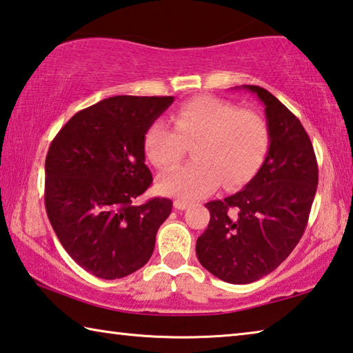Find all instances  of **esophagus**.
I'll return each mask as SVG.
<instances>
[{
    "mask_svg": "<svg viewBox=\"0 0 353 353\" xmlns=\"http://www.w3.org/2000/svg\"><path fill=\"white\" fill-rule=\"evenodd\" d=\"M173 206H175L178 211H184V210H186V208H189V203H186V201H183V200H175V203H173Z\"/></svg>",
    "mask_w": 353,
    "mask_h": 353,
    "instance_id": "esophagus-1",
    "label": "esophagus"
}]
</instances>
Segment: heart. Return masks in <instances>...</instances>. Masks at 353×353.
Masks as SVG:
<instances>
[{
  "instance_id": "1",
  "label": "heart",
  "mask_w": 353,
  "mask_h": 353,
  "mask_svg": "<svg viewBox=\"0 0 353 353\" xmlns=\"http://www.w3.org/2000/svg\"><path fill=\"white\" fill-rule=\"evenodd\" d=\"M172 122L175 128L156 120L143 139L150 163L163 170L180 163L186 143H194L195 163L159 176L158 189L172 197L197 200L221 181L227 189L242 186L256 175L268 154L270 134L265 120L221 98H192L175 109Z\"/></svg>"
}]
</instances>
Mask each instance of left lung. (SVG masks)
<instances>
[{"label": "left lung", "instance_id": "left-lung-1", "mask_svg": "<svg viewBox=\"0 0 353 353\" xmlns=\"http://www.w3.org/2000/svg\"><path fill=\"white\" fill-rule=\"evenodd\" d=\"M242 88L263 101L269 152L244 189L206 203L211 219L195 245L200 264L231 285L263 279L290 256L317 188L314 148L300 120L265 89Z\"/></svg>", "mask_w": 353, "mask_h": 353}]
</instances>
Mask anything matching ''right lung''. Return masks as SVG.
<instances>
[{"label": "right lung", "instance_id": "right-lung-1", "mask_svg": "<svg viewBox=\"0 0 353 353\" xmlns=\"http://www.w3.org/2000/svg\"><path fill=\"white\" fill-rule=\"evenodd\" d=\"M173 97L117 95L62 126L45 159V208L62 247L98 279L115 280L148 263L172 200L136 205L153 181L143 139Z\"/></svg>", "mask_w": 353, "mask_h": 353}]
</instances>
